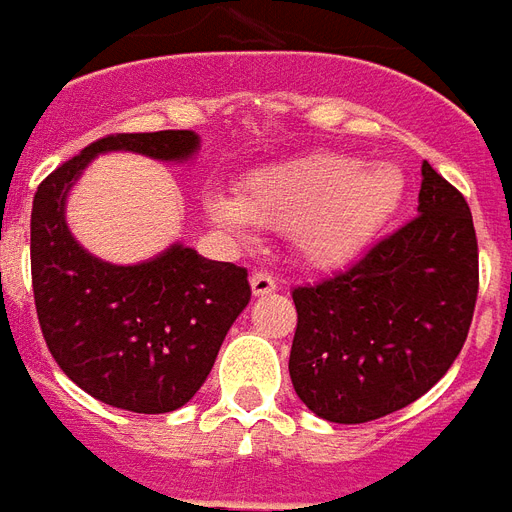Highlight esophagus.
Masks as SVG:
<instances>
[{
	"label": "esophagus",
	"instance_id": "obj_1",
	"mask_svg": "<svg viewBox=\"0 0 512 512\" xmlns=\"http://www.w3.org/2000/svg\"><path fill=\"white\" fill-rule=\"evenodd\" d=\"M251 289L256 297H264V294L275 292V289H278V283H275V278H272L270 272H253Z\"/></svg>",
	"mask_w": 512,
	"mask_h": 512
}]
</instances>
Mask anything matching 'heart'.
Masks as SVG:
<instances>
[{"label": "heart", "mask_w": 512, "mask_h": 512, "mask_svg": "<svg viewBox=\"0 0 512 512\" xmlns=\"http://www.w3.org/2000/svg\"><path fill=\"white\" fill-rule=\"evenodd\" d=\"M404 193L393 166H360L349 155H308L259 169L242 179L237 196L210 193V215L226 229L248 220L289 229L302 259L333 267L352 259L390 218Z\"/></svg>", "instance_id": "1"}]
</instances>
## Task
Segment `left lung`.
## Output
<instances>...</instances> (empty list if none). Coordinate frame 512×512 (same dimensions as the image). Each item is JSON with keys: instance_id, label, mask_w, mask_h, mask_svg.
<instances>
[{"instance_id": "8db88e82", "label": "left lung", "mask_w": 512, "mask_h": 512, "mask_svg": "<svg viewBox=\"0 0 512 512\" xmlns=\"http://www.w3.org/2000/svg\"><path fill=\"white\" fill-rule=\"evenodd\" d=\"M417 212L349 270L292 292L289 374L322 420L368 423L404 409L464 346L480 283L475 223L428 160Z\"/></svg>"}]
</instances>
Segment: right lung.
Listing matches in <instances>:
<instances>
[{"label":"right lung","instance_id":"right-lung-1","mask_svg":"<svg viewBox=\"0 0 512 512\" xmlns=\"http://www.w3.org/2000/svg\"><path fill=\"white\" fill-rule=\"evenodd\" d=\"M188 160L193 130L114 133L51 171L32 204V292L48 352L73 382L103 404L138 414L185 406L210 376L234 319L251 300L248 270L193 248L133 267L95 259L67 229L70 185L100 152Z\"/></svg>","mask_w":512,"mask_h":512}]
</instances>
